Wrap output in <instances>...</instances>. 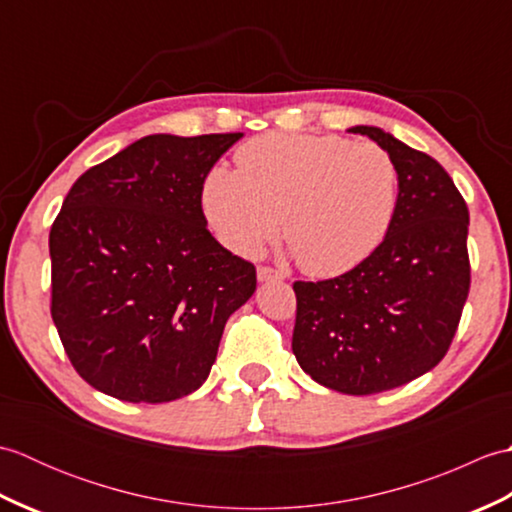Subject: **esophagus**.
<instances>
[{"label": "esophagus", "mask_w": 512, "mask_h": 512, "mask_svg": "<svg viewBox=\"0 0 512 512\" xmlns=\"http://www.w3.org/2000/svg\"><path fill=\"white\" fill-rule=\"evenodd\" d=\"M257 279L259 281H270V279H284V273H279V270L270 268V266H259L257 268Z\"/></svg>", "instance_id": "34e87169"}]
</instances>
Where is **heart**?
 <instances>
[{
    "instance_id": "obj_1",
    "label": "heart",
    "mask_w": 512,
    "mask_h": 512,
    "mask_svg": "<svg viewBox=\"0 0 512 512\" xmlns=\"http://www.w3.org/2000/svg\"><path fill=\"white\" fill-rule=\"evenodd\" d=\"M237 169L204 180V213L235 253L253 255L279 231L314 277L356 268L383 244L398 209L400 171L387 149L341 136L266 134L235 154Z\"/></svg>"
}]
</instances>
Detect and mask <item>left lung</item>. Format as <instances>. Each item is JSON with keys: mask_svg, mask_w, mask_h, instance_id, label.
I'll return each instance as SVG.
<instances>
[{"mask_svg": "<svg viewBox=\"0 0 512 512\" xmlns=\"http://www.w3.org/2000/svg\"><path fill=\"white\" fill-rule=\"evenodd\" d=\"M350 132L396 160V217L383 244L356 268L292 284V352L317 383L367 396L427 374L449 352L471 288L469 206L424 151L378 127Z\"/></svg>", "mask_w": 512, "mask_h": 512, "instance_id": "8db88e82", "label": "left lung"}]
</instances>
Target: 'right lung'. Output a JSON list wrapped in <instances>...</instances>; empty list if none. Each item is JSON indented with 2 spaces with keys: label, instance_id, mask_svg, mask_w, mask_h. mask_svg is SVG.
<instances>
[{
  "label": "right lung",
  "instance_id": "right-lung-1",
  "mask_svg": "<svg viewBox=\"0 0 512 512\" xmlns=\"http://www.w3.org/2000/svg\"><path fill=\"white\" fill-rule=\"evenodd\" d=\"M242 134H154L72 184L50 228V312L72 367L127 402L198 389L255 264L206 228L204 180Z\"/></svg>",
  "mask_w": 512,
  "mask_h": 512
}]
</instances>
